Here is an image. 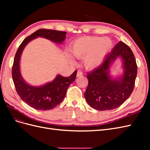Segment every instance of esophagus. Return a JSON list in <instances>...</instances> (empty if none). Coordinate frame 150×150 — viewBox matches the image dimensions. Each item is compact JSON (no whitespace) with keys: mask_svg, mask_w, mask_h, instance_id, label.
Here are the masks:
<instances>
[{"mask_svg":"<svg viewBox=\"0 0 150 150\" xmlns=\"http://www.w3.org/2000/svg\"><path fill=\"white\" fill-rule=\"evenodd\" d=\"M83 76V72H81V71H78V72H77V75H76V76H77V77H80V76Z\"/></svg>","mask_w":150,"mask_h":150,"instance_id":"obj_1","label":"esophagus"}]
</instances>
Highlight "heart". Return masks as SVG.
<instances>
[{
  "mask_svg": "<svg viewBox=\"0 0 150 150\" xmlns=\"http://www.w3.org/2000/svg\"><path fill=\"white\" fill-rule=\"evenodd\" d=\"M113 46L109 38L85 36L72 42L70 51L74 57L83 58V64L87 69L93 70L100 66ZM69 59H72L69 56Z\"/></svg>",
  "mask_w": 150,
  "mask_h": 150,
  "instance_id": "heart-1",
  "label": "heart"
}]
</instances>
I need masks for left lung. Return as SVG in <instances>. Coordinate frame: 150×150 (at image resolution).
I'll return each instance as SVG.
<instances>
[{
  "label": "left lung",
  "instance_id": "1",
  "mask_svg": "<svg viewBox=\"0 0 150 150\" xmlns=\"http://www.w3.org/2000/svg\"><path fill=\"white\" fill-rule=\"evenodd\" d=\"M122 61L124 73L116 78L110 74V67L117 58ZM137 75L134 54L128 46L120 41L103 64L87 75L88 86L84 98L89 105L99 111L118 108L132 93Z\"/></svg>",
  "mask_w": 150,
  "mask_h": 150
}]
</instances>
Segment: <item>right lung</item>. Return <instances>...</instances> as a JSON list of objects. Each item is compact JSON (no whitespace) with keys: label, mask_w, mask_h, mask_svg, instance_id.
I'll list each match as a JSON object with an SVG mask.
<instances>
[{"label":"right lung","mask_w":150,"mask_h":150,"mask_svg":"<svg viewBox=\"0 0 150 150\" xmlns=\"http://www.w3.org/2000/svg\"><path fill=\"white\" fill-rule=\"evenodd\" d=\"M66 32L50 29H39L27 37L18 48L13 60L12 76L18 95L28 105L38 110H49L59 104L64 99L69 85L76 77V70L69 77L57 74L51 82L40 86L27 83L20 70V59L24 49L31 40L38 37L44 38L58 44L64 41Z\"/></svg>","instance_id":"1"}]
</instances>
